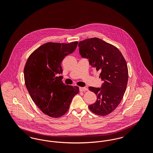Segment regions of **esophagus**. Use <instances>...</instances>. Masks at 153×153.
Masks as SVG:
<instances>
[{
	"label": "esophagus",
	"mask_w": 153,
	"mask_h": 153,
	"mask_svg": "<svg viewBox=\"0 0 153 153\" xmlns=\"http://www.w3.org/2000/svg\"><path fill=\"white\" fill-rule=\"evenodd\" d=\"M79 89H80V92H84L88 90L87 88L85 87H80Z\"/></svg>",
	"instance_id": "1"
}]
</instances>
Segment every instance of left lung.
<instances>
[{"label":"left lung","instance_id":"8db88e82","mask_svg":"<svg viewBox=\"0 0 153 153\" xmlns=\"http://www.w3.org/2000/svg\"><path fill=\"white\" fill-rule=\"evenodd\" d=\"M79 47L81 56L100 72L99 78L103 81L101 88L89 87L97 96L89 108L97 115H107L116 109L125 93L128 78L126 61L117 47L98 38L81 41Z\"/></svg>","mask_w":153,"mask_h":153}]
</instances>
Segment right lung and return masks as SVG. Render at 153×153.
<instances>
[{
	"mask_svg": "<svg viewBox=\"0 0 153 153\" xmlns=\"http://www.w3.org/2000/svg\"><path fill=\"white\" fill-rule=\"evenodd\" d=\"M77 44V41L43 44L30 54L25 66L26 88L37 107L49 117L64 115L73 97L79 92L78 87L63 83L61 76V62L76 50Z\"/></svg>",
	"mask_w": 153,
	"mask_h": 153,
	"instance_id": "right-lung-1",
	"label": "right lung"
}]
</instances>
